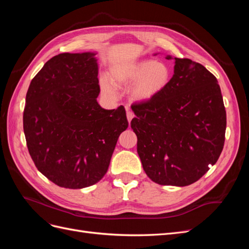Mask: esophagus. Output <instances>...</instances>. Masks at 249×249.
Returning a JSON list of instances; mask_svg holds the SVG:
<instances>
[{
	"instance_id": "esophagus-1",
	"label": "esophagus",
	"mask_w": 249,
	"mask_h": 249,
	"mask_svg": "<svg viewBox=\"0 0 249 249\" xmlns=\"http://www.w3.org/2000/svg\"><path fill=\"white\" fill-rule=\"evenodd\" d=\"M133 117H134V114H133V112L132 111H130V109H126V118H127V122H131V120L133 119Z\"/></svg>"
}]
</instances>
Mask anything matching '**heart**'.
Returning a JSON list of instances; mask_svg holds the SVG:
<instances>
[{
	"instance_id": "b5f03b06",
	"label": "heart",
	"mask_w": 249,
	"mask_h": 249,
	"mask_svg": "<svg viewBox=\"0 0 249 249\" xmlns=\"http://www.w3.org/2000/svg\"><path fill=\"white\" fill-rule=\"evenodd\" d=\"M171 78L169 67L163 62L154 60L140 61L119 65L109 72V80L101 79L103 92L115 96V87L124 88L134 84L131 88V96L135 101L144 102L154 99L166 88Z\"/></svg>"
}]
</instances>
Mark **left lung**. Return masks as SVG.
I'll list each match as a JSON object with an SVG mask.
<instances>
[{
  "mask_svg": "<svg viewBox=\"0 0 249 249\" xmlns=\"http://www.w3.org/2000/svg\"><path fill=\"white\" fill-rule=\"evenodd\" d=\"M132 110L137 152L153 182L191 185L217 162L227 112L217 79L203 65L175 58V73L166 88L152 100L133 104Z\"/></svg>",
  "mask_w": 249,
  "mask_h": 249,
  "instance_id": "obj_1",
  "label": "left lung"
}]
</instances>
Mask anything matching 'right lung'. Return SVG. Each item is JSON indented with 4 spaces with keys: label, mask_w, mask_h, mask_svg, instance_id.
<instances>
[{
    "label": "right lung",
    "mask_w": 249,
    "mask_h": 249,
    "mask_svg": "<svg viewBox=\"0 0 249 249\" xmlns=\"http://www.w3.org/2000/svg\"><path fill=\"white\" fill-rule=\"evenodd\" d=\"M95 55L62 53L51 58L26 95L22 119L30 156L44 177L69 189L100 182L129 125L124 106L106 110L96 101Z\"/></svg>",
    "instance_id": "right-lung-1"
}]
</instances>
